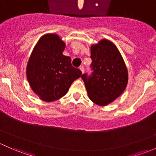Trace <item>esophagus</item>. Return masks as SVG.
Wrapping results in <instances>:
<instances>
[{"label": "esophagus", "instance_id": "esophagus-1", "mask_svg": "<svg viewBox=\"0 0 156 156\" xmlns=\"http://www.w3.org/2000/svg\"><path fill=\"white\" fill-rule=\"evenodd\" d=\"M80 70H81L82 73H84V67H83V66H80Z\"/></svg>", "mask_w": 156, "mask_h": 156}]
</instances>
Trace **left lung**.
<instances>
[{
    "instance_id": "obj_1",
    "label": "left lung",
    "mask_w": 156,
    "mask_h": 156,
    "mask_svg": "<svg viewBox=\"0 0 156 156\" xmlns=\"http://www.w3.org/2000/svg\"><path fill=\"white\" fill-rule=\"evenodd\" d=\"M92 75L83 80L90 100L99 106L113 102L126 89L128 70L122 56L112 41L101 40L90 46Z\"/></svg>"
}]
</instances>
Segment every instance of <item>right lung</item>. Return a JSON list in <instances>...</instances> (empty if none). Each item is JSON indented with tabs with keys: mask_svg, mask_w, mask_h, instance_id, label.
<instances>
[{
	"mask_svg": "<svg viewBox=\"0 0 156 156\" xmlns=\"http://www.w3.org/2000/svg\"><path fill=\"white\" fill-rule=\"evenodd\" d=\"M66 44L58 34L43 35L34 47L26 67L32 91L41 100L52 102L65 96L82 72L71 65V58L62 52Z\"/></svg>",
	"mask_w": 156,
	"mask_h": 156,
	"instance_id": "1",
	"label": "right lung"
}]
</instances>
